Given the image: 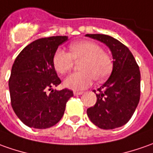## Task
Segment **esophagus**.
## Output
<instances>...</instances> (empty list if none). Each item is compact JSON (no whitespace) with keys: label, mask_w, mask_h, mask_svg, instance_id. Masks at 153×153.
I'll return each instance as SVG.
<instances>
[{"label":"esophagus","mask_w":153,"mask_h":153,"mask_svg":"<svg viewBox=\"0 0 153 153\" xmlns=\"http://www.w3.org/2000/svg\"><path fill=\"white\" fill-rule=\"evenodd\" d=\"M84 94L83 91H74V95H81V94Z\"/></svg>","instance_id":"1"}]
</instances>
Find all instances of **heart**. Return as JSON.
<instances>
[{
	"label": "heart",
	"mask_w": 153,
	"mask_h": 153,
	"mask_svg": "<svg viewBox=\"0 0 153 153\" xmlns=\"http://www.w3.org/2000/svg\"><path fill=\"white\" fill-rule=\"evenodd\" d=\"M74 61L79 62L80 72L74 73L64 80V85L74 90H80L97 81L105 79L111 72L113 63L110 55L104 52L98 43L92 41H79L69 45V53L57 49L53 56V66L59 74L70 71Z\"/></svg>",
	"instance_id": "heart-1"
}]
</instances>
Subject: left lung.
Wrapping results in <instances>:
<instances>
[{"instance_id": "left-lung-1", "label": "left lung", "mask_w": 153, "mask_h": 153, "mask_svg": "<svg viewBox=\"0 0 153 153\" xmlns=\"http://www.w3.org/2000/svg\"><path fill=\"white\" fill-rule=\"evenodd\" d=\"M105 43L111 52L113 69L105 84L97 90V100L87 109L91 122L105 130L126 124L136 111L141 94V74L132 53L126 46L105 34H86Z\"/></svg>"}]
</instances>
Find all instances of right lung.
Returning <instances> with one entry per match:
<instances>
[{
	"label": "right lung",
	"mask_w": 153,
	"mask_h": 153,
	"mask_svg": "<svg viewBox=\"0 0 153 153\" xmlns=\"http://www.w3.org/2000/svg\"><path fill=\"white\" fill-rule=\"evenodd\" d=\"M67 36L44 37L33 42L16 57L9 79L11 106L26 126L46 129L63 117L72 97L68 89L52 90L61 83L53 66V56ZM47 90H52L48 95Z\"/></svg>",
	"instance_id": "add662e5"
}]
</instances>
